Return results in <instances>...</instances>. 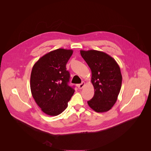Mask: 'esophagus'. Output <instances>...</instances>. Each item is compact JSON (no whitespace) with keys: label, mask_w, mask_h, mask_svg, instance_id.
<instances>
[{"label":"esophagus","mask_w":151,"mask_h":151,"mask_svg":"<svg viewBox=\"0 0 151 151\" xmlns=\"http://www.w3.org/2000/svg\"><path fill=\"white\" fill-rule=\"evenodd\" d=\"M84 85H85V83H84V82H82L81 84H78V89H82L83 87L84 86Z\"/></svg>","instance_id":"esophagus-1"}]
</instances>
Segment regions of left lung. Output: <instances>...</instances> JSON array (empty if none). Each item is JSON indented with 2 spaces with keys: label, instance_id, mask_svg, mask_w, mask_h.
<instances>
[{
  "label": "left lung",
  "instance_id": "obj_1",
  "mask_svg": "<svg viewBox=\"0 0 151 151\" xmlns=\"http://www.w3.org/2000/svg\"><path fill=\"white\" fill-rule=\"evenodd\" d=\"M80 53L91 70L95 91L88 104L96 112H106L115 104L121 91L122 79L120 67L112 57L102 51L81 50Z\"/></svg>",
  "mask_w": 151,
  "mask_h": 151
}]
</instances>
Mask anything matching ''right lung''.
I'll list each match as a JSON object with an SVG mask.
<instances>
[{"instance_id":"1","label":"right lung","mask_w":151,"mask_h":151,"mask_svg":"<svg viewBox=\"0 0 151 151\" xmlns=\"http://www.w3.org/2000/svg\"><path fill=\"white\" fill-rule=\"evenodd\" d=\"M73 50L57 49L46 54L35 63L30 75V90L36 104L49 116H58L68 106L75 89L68 83L66 64Z\"/></svg>"}]
</instances>
